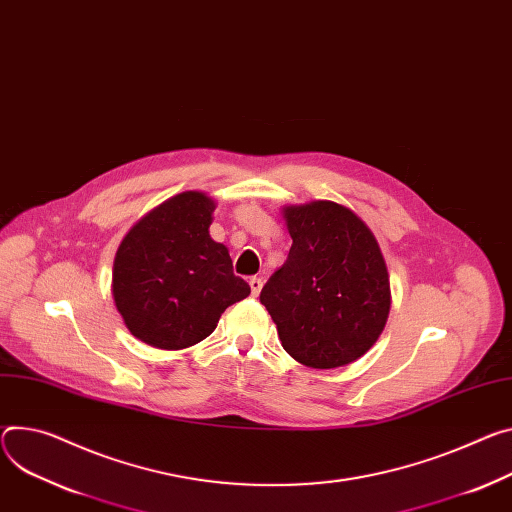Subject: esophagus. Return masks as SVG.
I'll use <instances>...</instances> for the list:
<instances>
[{"mask_svg":"<svg viewBox=\"0 0 512 512\" xmlns=\"http://www.w3.org/2000/svg\"><path fill=\"white\" fill-rule=\"evenodd\" d=\"M249 286H251V294L257 298L261 288H263V280H261V277H249Z\"/></svg>","mask_w":512,"mask_h":512,"instance_id":"1","label":"esophagus"}]
</instances>
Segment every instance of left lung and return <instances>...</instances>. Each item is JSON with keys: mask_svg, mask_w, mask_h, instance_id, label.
Returning <instances> with one entry per match:
<instances>
[{"mask_svg": "<svg viewBox=\"0 0 512 512\" xmlns=\"http://www.w3.org/2000/svg\"><path fill=\"white\" fill-rule=\"evenodd\" d=\"M292 237L286 263L261 290L282 347L312 369L365 355L390 314V275L369 226L347 206L314 200L284 206Z\"/></svg>", "mask_w": 512, "mask_h": 512, "instance_id": "8db88e82", "label": "left lung"}]
</instances>
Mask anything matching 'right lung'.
Returning <instances> with one entry per match:
<instances>
[{
  "label": "right lung",
  "instance_id": "add662e5",
  "mask_svg": "<svg viewBox=\"0 0 512 512\" xmlns=\"http://www.w3.org/2000/svg\"><path fill=\"white\" fill-rule=\"evenodd\" d=\"M216 202L181 192L138 220L112 267V296L138 341L179 351L204 341L220 314L251 294L228 249L210 237Z\"/></svg>",
  "mask_w": 512,
  "mask_h": 512
}]
</instances>
